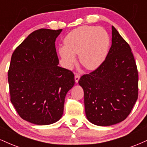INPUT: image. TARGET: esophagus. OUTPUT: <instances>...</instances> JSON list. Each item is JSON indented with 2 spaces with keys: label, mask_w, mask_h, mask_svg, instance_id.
<instances>
[{
  "label": "esophagus",
  "mask_w": 147,
  "mask_h": 147,
  "mask_svg": "<svg viewBox=\"0 0 147 147\" xmlns=\"http://www.w3.org/2000/svg\"><path fill=\"white\" fill-rule=\"evenodd\" d=\"M79 79H80V76H79V75H78V74H76L75 76V82H76V83H78Z\"/></svg>",
  "instance_id": "34e87169"
}]
</instances>
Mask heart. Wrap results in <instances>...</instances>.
<instances>
[{
    "instance_id": "1",
    "label": "heart",
    "mask_w": 147,
    "mask_h": 147,
    "mask_svg": "<svg viewBox=\"0 0 147 147\" xmlns=\"http://www.w3.org/2000/svg\"><path fill=\"white\" fill-rule=\"evenodd\" d=\"M65 46L59 48V53L67 68L76 61L78 54L81 64L88 70H94L107 56L109 36L105 29L94 26H81L73 29L64 39Z\"/></svg>"
}]
</instances>
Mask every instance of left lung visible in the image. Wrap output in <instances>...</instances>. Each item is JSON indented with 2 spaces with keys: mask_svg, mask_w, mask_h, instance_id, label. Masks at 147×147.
<instances>
[{
  "mask_svg": "<svg viewBox=\"0 0 147 147\" xmlns=\"http://www.w3.org/2000/svg\"><path fill=\"white\" fill-rule=\"evenodd\" d=\"M112 29V46L105 61L79 81L86 117L98 126L124 121L138 96V75L131 49L113 26Z\"/></svg>",
  "mask_w": 147,
  "mask_h": 147,
  "instance_id": "8db88e82",
  "label": "left lung"
}]
</instances>
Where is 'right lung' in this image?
<instances>
[{
	"label": "right lung",
	"mask_w": 147,
	"mask_h": 147,
	"mask_svg": "<svg viewBox=\"0 0 147 147\" xmlns=\"http://www.w3.org/2000/svg\"><path fill=\"white\" fill-rule=\"evenodd\" d=\"M62 29L31 33L14 51L8 71L11 102L22 119L37 125L56 123L75 85L70 70L58 66L55 40Z\"/></svg>",
	"instance_id": "obj_1"
}]
</instances>
